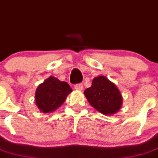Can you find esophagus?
<instances>
[{
  "mask_svg": "<svg viewBox=\"0 0 158 158\" xmlns=\"http://www.w3.org/2000/svg\"><path fill=\"white\" fill-rule=\"evenodd\" d=\"M74 88L75 89H76V90H82V89H83V86H82V83H78L75 85Z\"/></svg>",
  "mask_w": 158,
  "mask_h": 158,
  "instance_id": "obj_1",
  "label": "esophagus"
}]
</instances>
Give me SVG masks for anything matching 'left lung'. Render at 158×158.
Here are the masks:
<instances>
[{
    "mask_svg": "<svg viewBox=\"0 0 158 158\" xmlns=\"http://www.w3.org/2000/svg\"><path fill=\"white\" fill-rule=\"evenodd\" d=\"M88 102L104 115H111L118 111L122 104V97L115 84L105 76L93 79L92 86L84 91Z\"/></svg>",
    "mask_w": 158,
    "mask_h": 158,
    "instance_id": "left-lung-1",
    "label": "left lung"
}]
</instances>
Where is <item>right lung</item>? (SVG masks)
Returning <instances> with one entry per match:
<instances>
[{"mask_svg":"<svg viewBox=\"0 0 158 158\" xmlns=\"http://www.w3.org/2000/svg\"><path fill=\"white\" fill-rule=\"evenodd\" d=\"M72 91L67 82L50 76L43 83L40 84L36 89L35 94L36 104L44 113L53 112L61 106Z\"/></svg>","mask_w":158,"mask_h":158,"instance_id":"add662e5","label":"right lung"}]
</instances>
